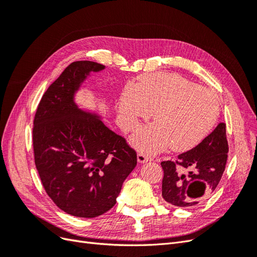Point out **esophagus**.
<instances>
[{
    "mask_svg": "<svg viewBox=\"0 0 257 257\" xmlns=\"http://www.w3.org/2000/svg\"><path fill=\"white\" fill-rule=\"evenodd\" d=\"M153 159L151 157H149V155L146 154V153H143V152H139L137 154V161L139 163H146V162H149V161H152Z\"/></svg>",
    "mask_w": 257,
    "mask_h": 257,
    "instance_id": "esophagus-1",
    "label": "esophagus"
}]
</instances>
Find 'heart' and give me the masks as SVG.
<instances>
[{
    "label": "heart",
    "instance_id": "heart-1",
    "mask_svg": "<svg viewBox=\"0 0 257 257\" xmlns=\"http://www.w3.org/2000/svg\"><path fill=\"white\" fill-rule=\"evenodd\" d=\"M119 110L126 131L138 126L154 111L155 123L132 138L143 152L154 154L170 148L176 152L198 146L219 119L220 104L214 93L177 74L144 75L128 85L119 98Z\"/></svg>",
    "mask_w": 257,
    "mask_h": 257
}]
</instances>
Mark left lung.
I'll return each instance as SVG.
<instances>
[{
  "label": "left lung",
  "mask_w": 257,
  "mask_h": 257,
  "mask_svg": "<svg viewBox=\"0 0 257 257\" xmlns=\"http://www.w3.org/2000/svg\"><path fill=\"white\" fill-rule=\"evenodd\" d=\"M226 124L219 123L211 134L176 161L161 163L164 170L162 196L168 204L186 208L211 196L219 184L227 161Z\"/></svg>",
  "instance_id": "8db88e82"
}]
</instances>
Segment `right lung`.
I'll return each instance as SVG.
<instances>
[{"mask_svg":"<svg viewBox=\"0 0 257 257\" xmlns=\"http://www.w3.org/2000/svg\"><path fill=\"white\" fill-rule=\"evenodd\" d=\"M104 68L92 61L69 64L44 93L33 122L34 161L46 193L64 212L89 219L115 205L137 164L125 138L74 103L87 75Z\"/></svg>","mask_w":257,"mask_h":257,"instance_id":"right-lung-1","label":"right lung"}]
</instances>
